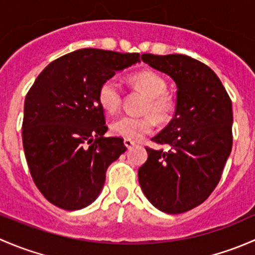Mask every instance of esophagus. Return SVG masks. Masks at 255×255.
Wrapping results in <instances>:
<instances>
[{
    "label": "esophagus",
    "instance_id": "esophagus-1",
    "mask_svg": "<svg viewBox=\"0 0 255 255\" xmlns=\"http://www.w3.org/2000/svg\"><path fill=\"white\" fill-rule=\"evenodd\" d=\"M123 143H125V145L127 146L128 149H132L133 146L135 145V142H133L132 139H125V140H123Z\"/></svg>",
    "mask_w": 255,
    "mask_h": 255
}]
</instances>
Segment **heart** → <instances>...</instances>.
Instances as JSON below:
<instances>
[{
  "label": "heart",
  "mask_w": 255,
  "mask_h": 255,
  "mask_svg": "<svg viewBox=\"0 0 255 255\" xmlns=\"http://www.w3.org/2000/svg\"><path fill=\"white\" fill-rule=\"evenodd\" d=\"M130 82L148 96L144 105V112L146 115L140 117L129 115L121 116L111 123V130L116 135L126 139L137 140L154 129L155 118L160 122L168 120L173 110V102L165 94V80L154 71H140L130 76ZM97 97L99 104L105 111L109 113L117 111L122 101V90L117 79L110 78L105 80L100 86Z\"/></svg>",
  "instance_id": "obj_1"
}]
</instances>
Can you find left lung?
<instances>
[{
  "label": "left lung",
  "mask_w": 255,
  "mask_h": 255,
  "mask_svg": "<svg viewBox=\"0 0 255 255\" xmlns=\"http://www.w3.org/2000/svg\"><path fill=\"white\" fill-rule=\"evenodd\" d=\"M142 60L175 81L173 120L151 138L168 150L146 148L138 170L144 195L170 215L201 205L220 181L232 150V101L218 76L201 61L181 54H143Z\"/></svg>",
  "instance_id": "obj_1"
}]
</instances>
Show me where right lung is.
<instances>
[{
	"instance_id": "obj_1",
	"label": "right lung",
	"mask_w": 255,
	"mask_h": 255,
	"mask_svg": "<svg viewBox=\"0 0 255 255\" xmlns=\"http://www.w3.org/2000/svg\"><path fill=\"white\" fill-rule=\"evenodd\" d=\"M138 53L79 49L38 75L24 101L23 148L43 196L68 211L97 199L106 170L127 150L107 132L99 89L117 71L139 63Z\"/></svg>"
}]
</instances>
